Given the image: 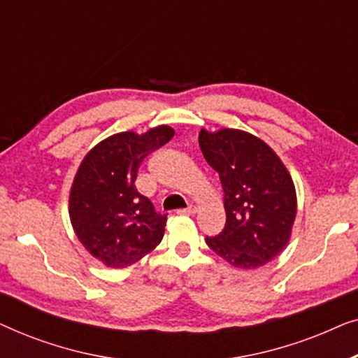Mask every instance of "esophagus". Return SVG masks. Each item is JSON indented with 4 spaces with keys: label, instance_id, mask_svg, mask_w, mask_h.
Wrapping results in <instances>:
<instances>
[{
    "label": "esophagus",
    "instance_id": "1",
    "mask_svg": "<svg viewBox=\"0 0 358 358\" xmlns=\"http://www.w3.org/2000/svg\"><path fill=\"white\" fill-rule=\"evenodd\" d=\"M178 213H180V215H195V213H197V207H195V205H189L187 208L179 210Z\"/></svg>",
    "mask_w": 358,
    "mask_h": 358
}]
</instances>
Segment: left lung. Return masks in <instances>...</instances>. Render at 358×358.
I'll return each instance as SVG.
<instances>
[{
  "mask_svg": "<svg viewBox=\"0 0 358 358\" xmlns=\"http://www.w3.org/2000/svg\"><path fill=\"white\" fill-rule=\"evenodd\" d=\"M199 145L222 180L227 212L223 231L207 236V244L238 268L266 266L292 236L296 190L290 173L275 151L249 131L202 129Z\"/></svg>",
  "mask_w": 358,
  "mask_h": 358,
  "instance_id": "obj_1",
  "label": "left lung"
}]
</instances>
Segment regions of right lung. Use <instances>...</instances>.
I'll return each mask as SVG.
<instances>
[{
    "instance_id": "obj_1",
    "label": "right lung",
    "mask_w": 358,
    "mask_h": 358,
    "mask_svg": "<svg viewBox=\"0 0 358 358\" xmlns=\"http://www.w3.org/2000/svg\"><path fill=\"white\" fill-rule=\"evenodd\" d=\"M169 125L145 134L120 131L87 151L70 189L71 227L97 261L124 268L140 261L161 243L166 215L135 187L143 159L174 136Z\"/></svg>"
}]
</instances>
